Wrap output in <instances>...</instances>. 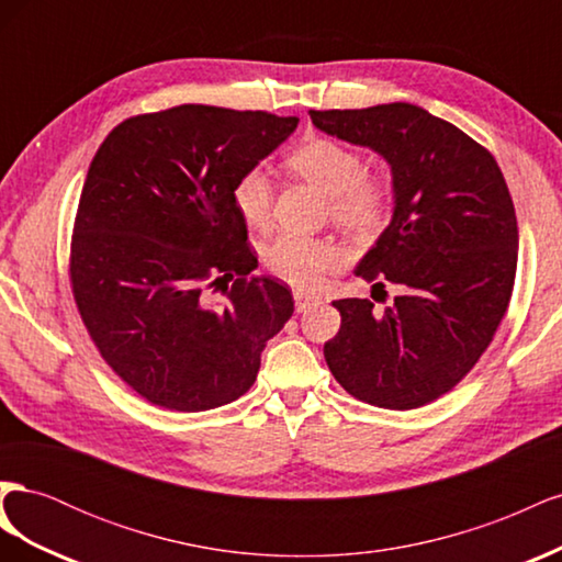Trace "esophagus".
Segmentation results:
<instances>
[{
    "mask_svg": "<svg viewBox=\"0 0 562 562\" xmlns=\"http://www.w3.org/2000/svg\"><path fill=\"white\" fill-rule=\"evenodd\" d=\"M293 297H295V310H297V312H307L310 307H314V304L321 302V297L310 295V293H302V291H295Z\"/></svg>",
    "mask_w": 562,
    "mask_h": 562,
    "instance_id": "esophagus-1",
    "label": "esophagus"
}]
</instances>
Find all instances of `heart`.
Returning <instances> with one entry per match:
<instances>
[{"instance_id": "obj_1", "label": "heart", "mask_w": 562, "mask_h": 562, "mask_svg": "<svg viewBox=\"0 0 562 562\" xmlns=\"http://www.w3.org/2000/svg\"><path fill=\"white\" fill-rule=\"evenodd\" d=\"M288 171L328 196V215L337 227L375 239L394 217L396 184L382 171H363L361 151L330 138H310L285 157ZM234 206L252 229H269L274 220V184L262 168H248L234 182ZM347 262L345 248L330 239L281 234L265 250V265L277 279L300 291H316Z\"/></svg>"}]
</instances>
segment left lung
Instances as JSON below:
<instances>
[{
  "label": "left lung",
  "instance_id": "8db88e82",
  "mask_svg": "<svg viewBox=\"0 0 562 562\" xmlns=\"http://www.w3.org/2000/svg\"><path fill=\"white\" fill-rule=\"evenodd\" d=\"M316 128L391 164L396 211L356 274L401 295L335 300L342 316L323 347L347 394L413 411L454 389L490 347L514 293L518 223L495 157L446 119L411 103L310 110Z\"/></svg>",
  "mask_w": 562,
  "mask_h": 562
}]
</instances>
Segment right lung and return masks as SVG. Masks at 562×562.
Returning a JSON list of instances; mask_svg holds the SVG:
<instances>
[{"label": "right lung", "instance_id": "right-lung-1", "mask_svg": "<svg viewBox=\"0 0 562 562\" xmlns=\"http://www.w3.org/2000/svg\"><path fill=\"white\" fill-rule=\"evenodd\" d=\"M297 122L178 105L124 119L98 147L75 215L70 288L98 353L147 403L203 413L241 398L293 316L291 288L250 277L258 255L232 190Z\"/></svg>", "mask_w": 562, "mask_h": 562}]
</instances>
